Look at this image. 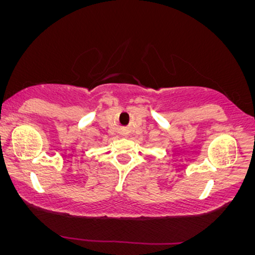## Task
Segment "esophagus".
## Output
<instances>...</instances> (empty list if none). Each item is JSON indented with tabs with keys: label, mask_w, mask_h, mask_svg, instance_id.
<instances>
[{
	"label": "esophagus",
	"mask_w": 255,
	"mask_h": 255,
	"mask_svg": "<svg viewBox=\"0 0 255 255\" xmlns=\"http://www.w3.org/2000/svg\"><path fill=\"white\" fill-rule=\"evenodd\" d=\"M122 134H125V132H122Z\"/></svg>",
	"instance_id": "obj_1"
}]
</instances>
